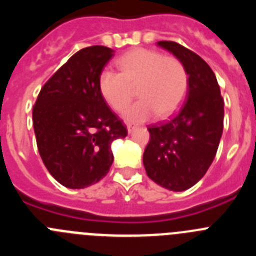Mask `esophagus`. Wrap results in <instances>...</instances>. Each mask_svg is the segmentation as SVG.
I'll return each mask as SVG.
<instances>
[{"label":"esophagus","instance_id":"obj_1","mask_svg":"<svg viewBox=\"0 0 256 256\" xmlns=\"http://www.w3.org/2000/svg\"><path fill=\"white\" fill-rule=\"evenodd\" d=\"M134 130H136V126H132V124H128V126H126V130H128V133H132Z\"/></svg>","mask_w":256,"mask_h":256}]
</instances>
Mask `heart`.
<instances>
[{"instance_id":"1","label":"heart","mask_w":256,"mask_h":256,"mask_svg":"<svg viewBox=\"0 0 256 256\" xmlns=\"http://www.w3.org/2000/svg\"><path fill=\"white\" fill-rule=\"evenodd\" d=\"M119 72L104 69L98 76V90L110 108L120 112L133 98V87L140 100L128 108L124 119L140 123L158 115H170L182 102L188 76L182 61L162 56L154 50L137 47L116 60Z\"/></svg>"}]
</instances>
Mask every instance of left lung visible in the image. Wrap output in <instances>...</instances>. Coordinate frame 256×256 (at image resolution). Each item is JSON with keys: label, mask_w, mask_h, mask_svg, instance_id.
I'll return each mask as SVG.
<instances>
[{"label": "left lung", "mask_w": 256, "mask_h": 256, "mask_svg": "<svg viewBox=\"0 0 256 256\" xmlns=\"http://www.w3.org/2000/svg\"><path fill=\"white\" fill-rule=\"evenodd\" d=\"M158 46L182 61L188 88L177 114L148 126L150 141L144 165L148 178L170 191H184L198 182L218 150L224 102L212 68L198 54L172 40Z\"/></svg>", "instance_id": "8db88e82"}]
</instances>
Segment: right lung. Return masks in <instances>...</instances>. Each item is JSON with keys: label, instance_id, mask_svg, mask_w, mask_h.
Wrapping results in <instances>:
<instances>
[{"label": "right lung", "instance_id": "1", "mask_svg": "<svg viewBox=\"0 0 256 256\" xmlns=\"http://www.w3.org/2000/svg\"><path fill=\"white\" fill-rule=\"evenodd\" d=\"M112 56L105 46L79 50L44 83L33 106L42 162L68 188L102 180L114 160L112 142L128 133L98 90V76Z\"/></svg>", "mask_w": 256, "mask_h": 256}]
</instances>
